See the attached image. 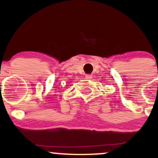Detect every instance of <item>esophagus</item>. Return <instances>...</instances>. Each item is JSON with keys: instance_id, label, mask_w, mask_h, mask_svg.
Masks as SVG:
<instances>
[{"instance_id": "obj_1", "label": "esophagus", "mask_w": 158, "mask_h": 158, "mask_svg": "<svg viewBox=\"0 0 158 158\" xmlns=\"http://www.w3.org/2000/svg\"><path fill=\"white\" fill-rule=\"evenodd\" d=\"M92 78V75H90V74H86L85 75V79H90Z\"/></svg>"}]
</instances>
